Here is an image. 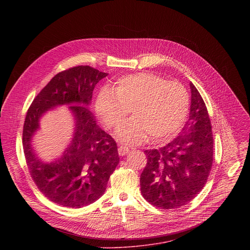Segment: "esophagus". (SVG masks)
I'll return each instance as SVG.
<instances>
[{
    "label": "esophagus",
    "mask_w": 250,
    "mask_h": 250,
    "mask_svg": "<svg viewBox=\"0 0 250 250\" xmlns=\"http://www.w3.org/2000/svg\"><path fill=\"white\" fill-rule=\"evenodd\" d=\"M129 151H130V149H129V147H128V146H120V147H119V154H120L121 156H125V155H126Z\"/></svg>",
    "instance_id": "34e87169"
}]
</instances>
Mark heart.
Returning <instances> with one entry per match:
<instances>
[{"label": "heart", "instance_id": "obj_1", "mask_svg": "<svg viewBox=\"0 0 250 250\" xmlns=\"http://www.w3.org/2000/svg\"><path fill=\"white\" fill-rule=\"evenodd\" d=\"M187 89L179 82L141 72L126 75L117 81L116 88L104 86L96 102V114L108 127H116L130 113L134 115L116 131V135L128 144H140L151 134L163 141L179 132L189 112Z\"/></svg>", "mask_w": 250, "mask_h": 250}]
</instances>
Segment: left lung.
Segmentation results:
<instances>
[{
  "mask_svg": "<svg viewBox=\"0 0 250 250\" xmlns=\"http://www.w3.org/2000/svg\"><path fill=\"white\" fill-rule=\"evenodd\" d=\"M189 120L181 132L159 149L146 150L147 163L140 175V191L154 207L180 208L207 183L212 165L213 139L207 106L190 82Z\"/></svg>",
  "mask_w": 250,
  "mask_h": 250,
  "instance_id": "obj_1",
  "label": "left lung"
}]
</instances>
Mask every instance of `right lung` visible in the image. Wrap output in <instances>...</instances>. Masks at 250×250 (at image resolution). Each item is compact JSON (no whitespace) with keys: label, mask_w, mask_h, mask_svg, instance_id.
I'll use <instances>...</instances> for the list:
<instances>
[{"label":"right lung","mask_w":250,"mask_h":250,"mask_svg":"<svg viewBox=\"0 0 250 250\" xmlns=\"http://www.w3.org/2000/svg\"><path fill=\"white\" fill-rule=\"evenodd\" d=\"M108 76L90 66H76L56 74L35 97L27 111L23 152L29 174L50 201L69 208L86 207L100 199L120 162L113 137L97 125L89 104L97 83ZM69 104L75 118L73 139L62 155L43 163L35 154L32 137L41 117L49 109Z\"/></svg>","instance_id":"right-lung-1"}]
</instances>
